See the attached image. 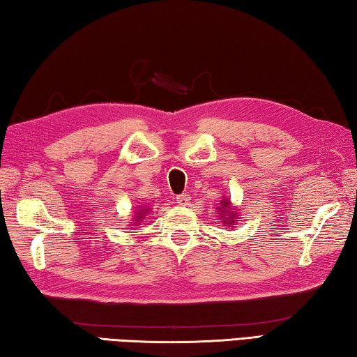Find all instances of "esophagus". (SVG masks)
<instances>
[{"mask_svg": "<svg viewBox=\"0 0 357 357\" xmlns=\"http://www.w3.org/2000/svg\"><path fill=\"white\" fill-rule=\"evenodd\" d=\"M175 199H177L178 206H190V201H191V197H190L188 195H178L177 197H175Z\"/></svg>", "mask_w": 357, "mask_h": 357, "instance_id": "obj_1", "label": "esophagus"}]
</instances>
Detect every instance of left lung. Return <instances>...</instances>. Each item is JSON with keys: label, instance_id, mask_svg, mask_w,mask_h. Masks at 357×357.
Returning <instances> with one entry per match:
<instances>
[{"label": "left lung", "instance_id": "left-lung-1", "mask_svg": "<svg viewBox=\"0 0 357 357\" xmlns=\"http://www.w3.org/2000/svg\"><path fill=\"white\" fill-rule=\"evenodd\" d=\"M229 207H231V204H229V202H226V201H221V207H218V208L221 210V212H223L225 208L229 210ZM225 217H229V215H225ZM231 217L234 218V213L231 215ZM232 221H234V220H232ZM226 223H229V218H226Z\"/></svg>", "mask_w": 357, "mask_h": 357}]
</instances>
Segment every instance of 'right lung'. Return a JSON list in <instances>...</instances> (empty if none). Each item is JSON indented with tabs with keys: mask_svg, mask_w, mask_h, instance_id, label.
<instances>
[{
	"mask_svg": "<svg viewBox=\"0 0 357 357\" xmlns=\"http://www.w3.org/2000/svg\"><path fill=\"white\" fill-rule=\"evenodd\" d=\"M145 213V210H140V212H139V215H140V217H137V220H134V221H140V220H142V218H145V217H142V215Z\"/></svg>",
	"mask_w": 357,
	"mask_h": 357,
	"instance_id": "obj_1",
	"label": "right lung"
}]
</instances>
